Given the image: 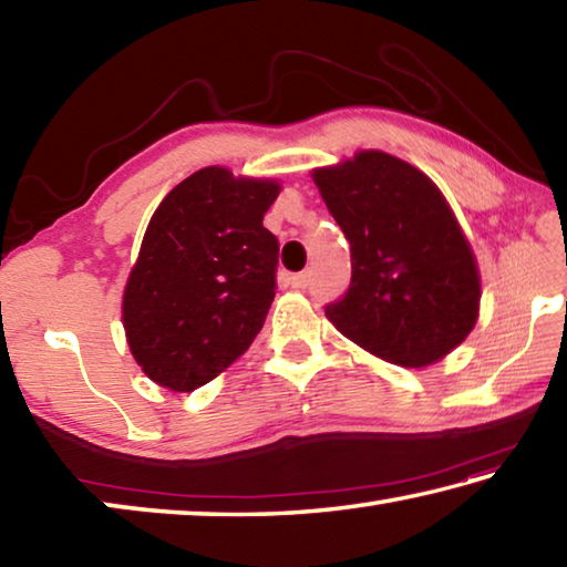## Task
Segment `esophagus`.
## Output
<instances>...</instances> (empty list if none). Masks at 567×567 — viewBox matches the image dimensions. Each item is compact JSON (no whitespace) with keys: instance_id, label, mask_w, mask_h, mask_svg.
Instances as JSON below:
<instances>
[{"instance_id":"obj_1","label":"esophagus","mask_w":567,"mask_h":567,"mask_svg":"<svg viewBox=\"0 0 567 567\" xmlns=\"http://www.w3.org/2000/svg\"><path fill=\"white\" fill-rule=\"evenodd\" d=\"M290 285H292V287H300V290H302V287L310 285V272H295V275L290 277Z\"/></svg>"}]
</instances>
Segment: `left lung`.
I'll return each instance as SVG.
<instances>
[{"label":"left lung","mask_w":567,"mask_h":567,"mask_svg":"<svg viewBox=\"0 0 567 567\" xmlns=\"http://www.w3.org/2000/svg\"><path fill=\"white\" fill-rule=\"evenodd\" d=\"M348 237L352 277L324 315L344 338L402 368H425L477 320L480 277L467 239L433 179L370 150L315 169Z\"/></svg>","instance_id":"1"}]
</instances>
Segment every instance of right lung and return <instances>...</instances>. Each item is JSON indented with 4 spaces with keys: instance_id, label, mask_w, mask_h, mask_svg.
Segmentation results:
<instances>
[{
    "instance_id": "add662e5",
    "label": "right lung",
    "mask_w": 567,
    "mask_h": 567,
    "mask_svg": "<svg viewBox=\"0 0 567 567\" xmlns=\"http://www.w3.org/2000/svg\"><path fill=\"white\" fill-rule=\"evenodd\" d=\"M280 185L205 167L162 199L122 300L130 350L175 392L205 385L262 330L280 243L262 217Z\"/></svg>"
}]
</instances>
